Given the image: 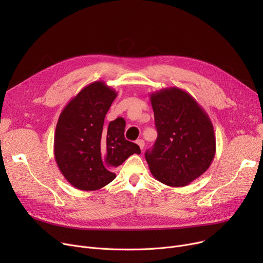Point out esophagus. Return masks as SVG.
<instances>
[{
  "instance_id": "1",
  "label": "esophagus",
  "mask_w": 263,
  "mask_h": 263,
  "mask_svg": "<svg viewBox=\"0 0 263 263\" xmlns=\"http://www.w3.org/2000/svg\"><path fill=\"white\" fill-rule=\"evenodd\" d=\"M136 144L140 146V148L143 150L144 149V147H145V142H144V140H137L136 141Z\"/></svg>"
}]
</instances>
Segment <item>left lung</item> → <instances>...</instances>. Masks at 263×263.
Segmentation results:
<instances>
[{
	"instance_id": "left-lung-1",
	"label": "left lung",
	"mask_w": 263,
	"mask_h": 263,
	"mask_svg": "<svg viewBox=\"0 0 263 263\" xmlns=\"http://www.w3.org/2000/svg\"><path fill=\"white\" fill-rule=\"evenodd\" d=\"M158 139L145 154L158 181L185 186L201 176L214 159L213 124L198 102L185 90L167 87L150 93Z\"/></svg>"
}]
</instances>
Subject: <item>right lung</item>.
I'll list each match as a JSON object with an SVG mask.
<instances>
[{
    "label": "right lung",
    "instance_id": "obj_1",
    "mask_svg": "<svg viewBox=\"0 0 263 263\" xmlns=\"http://www.w3.org/2000/svg\"><path fill=\"white\" fill-rule=\"evenodd\" d=\"M116 96L103 81L92 82L67 103L59 117L54 158L66 180L78 190L102 189L116 178L115 167L141 154L139 146L124 139L123 119L104 127Z\"/></svg>",
    "mask_w": 263,
    "mask_h": 263
}]
</instances>
